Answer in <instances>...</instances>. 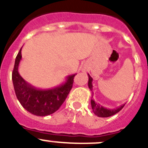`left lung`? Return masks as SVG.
Returning <instances> with one entry per match:
<instances>
[{"mask_svg": "<svg viewBox=\"0 0 148 148\" xmlns=\"http://www.w3.org/2000/svg\"><path fill=\"white\" fill-rule=\"evenodd\" d=\"M88 77H89V80H88V87L90 88V90L92 91V78L90 76V74H88ZM124 105L123 104L121 106H119L117 107L116 108H114V109H108L106 108L103 107V106H100L99 103H95L93 99L91 100V106H92V111L96 116L99 117H103V118H106V117H109L111 116L114 115V114H117L118 112H119L120 110L124 108Z\"/></svg>", "mask_w": 148, "mask_h": 148, "instance_id": "obj_1", "label": "left lung"}]
</instances>
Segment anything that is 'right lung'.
Here are the masks:
<instances>
[{
    "mask_svg": "<svg viewBox=\"0 0 148 148\" xmlns=\"http://www.w3.org/2000/svg\"><path fill=\"white\" fill-rule=\"evenodd\" d=\"M21 48L17 54L12 72V81L17 99L23 108L32 114L45 116L53 114L65 101L72 88L74 76L77 74L68 76L64 84L53 88H36L26 82L18 71L21 60Z\"/></svg>",
    "mask_w": 148,
    "mask_h": 148,
    "instance_id": "add662e5",
    "label": "right lung"
}]
</instances>
